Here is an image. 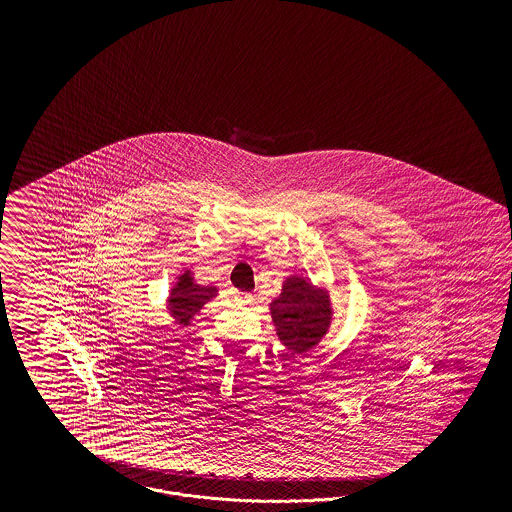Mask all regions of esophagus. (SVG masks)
<instances>
[{
    "instance_id": "obj_1",
    "label": "esophagus",
    "mask_w": 512,
    "mask_h": 512,
    "mask_svg": "<svg viewBox=\"0 0 512 512\" xmlns=\"http://www.w3.org/2000/svg\"><path fill=\"white\" fill-rule=\"evenodd\" d=\"M238 302H242V304H251L253 302V296L249 295V293H236L234 296Z\"/></svg>"
}]
</instances>
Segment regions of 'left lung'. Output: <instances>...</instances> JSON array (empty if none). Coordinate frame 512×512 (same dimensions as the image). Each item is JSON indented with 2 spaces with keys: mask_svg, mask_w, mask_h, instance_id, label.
Listing matches in <instances>:
<instances>
[{
  "mask_svg": "<svg viewBox=\"0 0 512 512\" xmlns=\"http://www.w3.org/2000/svg\"><path fill=\"white\" fill-rule=\"evenodd\" d=\"M279 341L296 355L308 353L328 334L334 308L325 287L289 276L268 306Z\"/></svg>",
  "mask_w": 512,
  "mask_h": 512,
  "instance_id": "8db88e82",
  "label": "left lung"
}]
</instances>
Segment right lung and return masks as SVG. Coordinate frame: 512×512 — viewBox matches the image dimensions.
<instances>
[{
  "label": "right lung",
  "instance_id": "1",
  "mask_svg": "<svg viewBox=\"0 0 512 512\" xmlns=\"http://www.w3.org/2000/svg\"><path fill=\"white\" fill-rule=\"evenodd\" d=\"M217 293H219L217 287L197 283L193 270L186 268L178 278L174 279V285L169 291L165 304L174 323L187 328L201 313L202 308L212 298H216Z\"/></svg>",
  "mask_w": 512,
  "mask_h": 512
}]
</instances>
